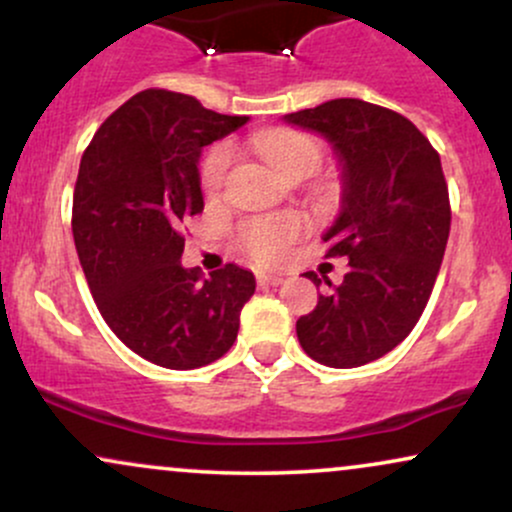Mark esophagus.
I'll return each mask as SVG.
<instances>
[{"label":"esophagus","mask_w":512,"mask_h":512,"mask_svg":"<svg viewBox=\"0 0 512 512\" xmlns=\"http://www.w3.org/2000/svg\"><path fill=\"white\" fill-rule=\"evenodd\" d=\"M257 281H260L262 286H279V284H284V276L276 274V272H260L257 274Z\"/></svg>","instance_id":"esophagus-1"}]
</instances>
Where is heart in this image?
<instances>
[{
    "instance_id": "1",
    "label": "heart",
    "mask_w": 512,
    "mask_h": 512,
    "mask_svg": "<svg viewBox=\"0 0 512 512\" xmlns=\"http://www.w3.org/2000/svg\"><path fill=\"white\" fill-rule=\"evenodd\" d=\"M257 151L264 161L272 166L281 178L293 173L296 168L317 166L320 163V146L315 139L301 132H286V129H272L255 139ZM228 163H231V149L228 146H216L207 156L202 166V185L209 195H214L221 187L223 175H226ZM303 231V219L296 214L274 216V219L250 221L243 228V245L255 255L257 260L269 262L276 260L286 245L291 243L298 233Z\"/></svg>"
}]
</instances>
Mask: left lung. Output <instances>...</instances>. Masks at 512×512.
I'll list each match as a JSON object with an SVG mask.
<instances>
[{
	"label": "left lung",
	"mask_w": 512,
	"mask_h": 512,
	"mask_svg": "<svg viewBox=\"0 0 512 512\" xmlns=\"http://www.w3.org/2000/svg\"><path fill=\"white\" fill-rule=\"evenodd\" d=\"M284 122L320 134L337 156L342 204L322 240L327 255L349 257L342 284L296 322L298 342L322 366H366L404 342L436 284L450 236L440 156L407 117L358 98ZM305 276L322 286L317 274Z\"/></svg>",
	"instance_id": "8db88e82"
}]
</instances>
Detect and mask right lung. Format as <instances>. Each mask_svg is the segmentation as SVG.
Returning <instances> with one entry per match:
<instances>
[{"label": "right lung", "instance_id": "add662e5", "mask_svg": "<svg viewBox=\"0 0 512 512\" xmlns=\"http://www.w3.org/2000/svg\"><path fill=\"white\" fill-rule=\"evenodd\" d=\"M248 120L149 88L117 108L81 156L72 231L88 289L120 342L156 366L221 358L255 293V274L238 264L209 279L180 264V223L204 209L202 149Z\"/></svg>", "mask_w": 512, "mask_h": 512}]
</instances>
